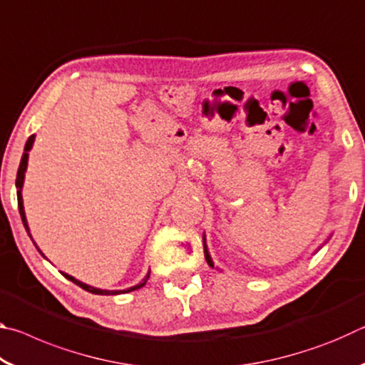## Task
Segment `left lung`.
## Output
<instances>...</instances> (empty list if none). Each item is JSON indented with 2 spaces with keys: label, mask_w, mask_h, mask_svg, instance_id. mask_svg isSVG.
Listing matches in <instances>:
<instances>
[{
  "label": "left lung",
  "mask_w": 365,
  "mask_h": 365,
  "mask_svg": "<svg viewBox=\"0 0 365 365\" xmlns=\"http://www.w3.org/2000/svg\"><path fill=\"white\" fill-rule=\"evenodd\" d=\"M202 240H205V257H206V261H207V264L211 265V267L214 269V262H212V259H211V255H209V251H207V246H206V238L202 237Z\"/></svg>",
  "instance_id": "8db88e82"
}]
</instances>
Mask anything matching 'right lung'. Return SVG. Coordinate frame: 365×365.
I'll list each match as a JSON object with an SVG mask.
<instances>
[{"label": "right lung", "mask_w": 365, "mask_h": 365, "mask_svg": "<svg viewBox=\"0 0 365 365\" xmlns=\"http://www.w3.org/2000/svg\"><path fill=\"white\" fill-rule=\"evenodd\" d=\"M34 141H35V135H32V137H29L27 143H26V148H24V154H22V159H21V165H19V170H17V178H16V188H17V202H19V212H21V219H22V224L24 227H26V230L29 233L30 237V230H29V224H27V219H26V211H24V201H22V187H24V178H26V170H27V163H29V151L32 150L34 146ZM32 238V237H30ZM36 246V245H35ZM38 250V248H36ZM40 251V250H38ZM41 252V251H40ZM43 256V252H41ZM67 280H71L76 283V285H78L80 288H83L85 292H90L93 294H119V293H128V292H135V289H138L141 287H145V283L148 282V279H150V272H148L146 277L143 279V282L140 283V285H135V287H130L127 289H113V292H109V289H100V288H95V287H90L86 285V283H82L77 279H73L72 275H67L64 274V272H61Z\"/></svg>", "instance_id": "obj_1"}]
</instances>
